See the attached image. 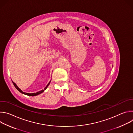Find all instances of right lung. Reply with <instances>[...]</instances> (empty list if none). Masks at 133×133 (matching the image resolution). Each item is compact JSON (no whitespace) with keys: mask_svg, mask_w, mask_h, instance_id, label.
<instances>
[{"mask_svg":"<svg viewBox=\"0 0 133 133\" xmlns=\"http://www.w3.org/2000/svg\"><path fill=\"white\" fill-rule=\"evenodd\" d=\"M50 82H51V81L49 82V83L47 84V85L45 87V88L44 89H43V90H40V91H38V92H35V93H27V92H23L17 86V85L13 82V81H12V83H13V84H14V85L15 86V88L19 91V92H21V93H22V94H25V95H28V96H37V95H39V94H42V92H43L44 91H45V90H46V89H47V88L48 87V86H49V85L50 84Z\"/></svg>","mask_w":133,"mask_h":133,"instance_id":"right-lung-1","label":"right lung"}]
</instances>
